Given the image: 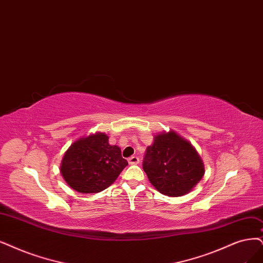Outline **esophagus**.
<instances>
[{"label":"esophagus","instance_id":"esophagus-1","mask_svg":"<svg viewBox=\"0 0 263 263\" xmlns=\"http://www.w3.org/2000/svg\"><path fill=\"white\" fill-rule=\"evenodd\" d=\"M129 163L130 164H138L140 162V158L138 156H131L129 159H128Z\"/></svg>","mask_w":263,"mask_h":263}]
</instances>
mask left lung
<instances>
[{"label":"left lung","instance_id":"left-lung-1","mask_svg":"<svg viewBox=\"0 0 263 263\" xmlns=\"http://www.w3.org/2000/svg\"><path fill=\"white\" fill-rule=\"evenodd\" d=\"M143 170L157 191L171 197L191 192L205 173L195 148L173 131L154 138L145 153Z\"/></svg>","mask_w":263,"mask_h":263}]
</instances>
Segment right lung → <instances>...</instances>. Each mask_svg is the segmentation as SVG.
<instances>
[{
  "label": "right lung",
  "mask_w": 263,
  "mask_h": 263,
  "mask_svg": "<svg viewBox=\"0 0 263 263\" xmlns=\"http://www.w3.org/2000/svg\"><path fill=\"white\" fill-rule=\"evenodd\" d=\"M128 166L108 137L96 133L71 144L62 160L61 172L68 185L80 193H99L116 181Z\"/></svg>",
  "instance_id": "right-lung-1"
}]
</instances>
